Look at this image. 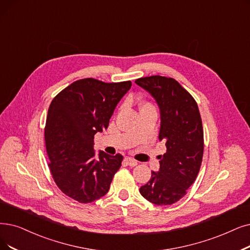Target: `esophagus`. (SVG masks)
<instances>
[{"label": "esophagus", "instance_id": "1", "mask_svg": "<svg viewBox=\"0 0 250 250\" xmlns=\"http://www.w3.org/2000/svg\"><path fill=\"white\" fill-rule=\"evenodd\" d=\"M124 161H125V163H126L128 166L134 167V166L137 165V161H135L134 159H132V158H130V157H126V158L124 159Z\"/></svg>", "mask_w": 250, "mask_h": 250}]
</instances>
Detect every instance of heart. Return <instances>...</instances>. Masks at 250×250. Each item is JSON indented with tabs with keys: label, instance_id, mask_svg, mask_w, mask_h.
<instances>
[{
	"label": "heart",
	"instance_id": "obj_1",
	"mask_svg": "<svg viewBox=\"0 0 250 250\" xmlns=\"http://www.w3.org/2000/svg\"><path fill=\"white\" fill-rule=\"evenodd\" d=\"M144 106H152V105H151V104H144V105H143L142 107H144Z\"/></svg>",
	"mask_w": 250,
	"mask_h": 250
}]
</instances>
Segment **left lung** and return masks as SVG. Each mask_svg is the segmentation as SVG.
<instances>
[{
  "label": "left lung",
  "mask_w": 250,
  "mask_h": 250,
  "mask_svg": "<svg viewBox=\"0 0 250 250\" xmlns=\"http://www.w3.org/2000/svg\"><path fill=\"white\" fill-rule=\"evenodd\" d=\"M135 83L156 99L161 116L159 139L167 148L159 156V171H152L139 192L156 205H171L187 194L200 170L204 149L201 116L194 97L172 78L151 76Z\"/></svg>",
  "instance_id": "obj_1"
}]
</instances>
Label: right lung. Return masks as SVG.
Here are the masks:
<instances>
[{
  "label": "right lung",
  "mask_w": 250,
  "mask_h": 250,
  "mask_svg": "<svg viewBox=\"0 0 250 250\" xmlns=\"http://www.w3.org/2000/svg\"><path fill=\"white\" fill-rule=\"evenodd\" d=\"M130 81L104 83L87 78L59 92L50 104L45 126L48 164L61 191L80 203L104 196L123 156L101 151L95 159L94 135L107 128Z\"/></svg>",
  "instance_id": "right-lung-1"
}]
</instances>
